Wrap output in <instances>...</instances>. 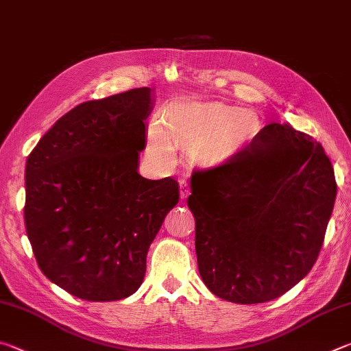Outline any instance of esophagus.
Listing matches in <instances>:
<instances>
[{"label": "esophagus", "instance_id": "34e87169", "mask_svg": "<svg viewBox=\"0 0 351 351\" xmlns=\"http://www.w3.org/2000/svg\"><path fill=\"white\" fill-rule=\"evenodd\" d=\"M190 193V186L186 180H181L180 181V195H181V199H186Z\"/></svg>", "mask_w": 351, "mask_h": 351}]
</instances>
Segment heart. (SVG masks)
I'll use <instances>...</instances> for the list:
<instances>
[{
	"label": "heart",
	"instance_id": "b5f03b06",
	"mask_svg": "<svg viewBox=\"0 0 351 351\" xmlns=\"http://www.w3.org/2000/svg\"><path fill=\"white\" fill-rule=\"evenodd\" d=\"M260 121L255 112L224 104H180L165 122L154 119L147 128V150L161 162L175 159L176 147L192 150L195 159L218 165L255 139Z\"/></svg>",
	"mask_w": 351,
	"mask_h": 351
}]
</instances>
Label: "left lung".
<instances>
[{
    "label": "left lung",
    "instance_id": "1",
    "mask_svg": "<svg viewBox=\"0 0 351 351\" xmlns=\"http://www.w3.org/2000/svg\"><path fill=\"white\" fill-rule=\"evenodd\" d=\"M336 190L324 147L288 123L261 128L229 161L195 169L187 204L206 287L245 305L287 293L316 263Z\"/></svg>",
    "mask_w": 351,
    "mask_h": 351
}]
</instances>
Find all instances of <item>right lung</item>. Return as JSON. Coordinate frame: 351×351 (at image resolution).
<instances>
[{
    "mask_svg": "<svg viewBox=\"0 0 351 351\" xmlns=\"http://www.w3.org/2000/svg\"><path fill=\"white\" fill-rule=\"evenodd\" d=\"M150 88L77 105L26 162L25 221L35 260L52 283L90 302L138 291L147 252L180 199L173 178L138 173Z\"/></svg>",
    "mask_w": 351,
    "mask_h": 351,
    "instance_id": "right-lung-1",
    "label": "right lung"
}]
</instances>
